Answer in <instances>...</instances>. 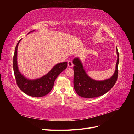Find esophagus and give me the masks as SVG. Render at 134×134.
Wrapping results in <instances>:
<instances>
[{
    "instance_id": "1",
    "label": "esophagus",
    "mask_w": 134,
    "mask_h": 134,
    "mask_svg": "<svg viewBox=\"0 0 134 134\" xmlns=\"http://www.w3.org/2000/svg\"><path fill=\"white\" fill-rule=\"evenodd\" d=\"M67 64H68V67H72L73 65H74V64H73V63H72V62L71 61V60H69V61H68Z\"/></svg>"
}]
</instances>
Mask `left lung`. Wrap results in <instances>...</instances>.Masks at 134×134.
<instances>
[{"label":"left lung","mask_w":134,"mask_h":134,"mask_svg":"<svg viewBox=\"0 0 134 134\" xmlns=\"http://www.w3.org/2000/svg\"><path fill=\"white\" fill-rule=\"evenodd\" d=\"M116 52L118 59L116 62V69L113 75L109 79L103 81H96L89 77L84 68L81 61L78 58H75L73 60L74 71V87L78 94L82 97L90 98L97 97L105 94L114 86L118 76V64H119V52L116 48Z\"/></svg>","instance_id":"8db88e82"}]
</instances>
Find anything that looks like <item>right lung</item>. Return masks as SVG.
I'll return each instance as SVG.
<instances>
[{
  "label": "right lung",
  "instance_id": "add662e5",
  "mask_svg": "<svg viewBox=\"0 0 134 134\" xmlns=\"http://www.w3.org/2000/svg\"><path fill=\"white\" fill-rule=\"evenodd\" d=\"M34 31H31L29 33ZM21 40H20L16 45L13 57V69L16 84L19 89L28 96L34 97H43L52 90L56 78L67 68V62H64L56 64L46 75L41 78L35 79H27L19 71L17 63V49Z\"/></svg>",
  "mask_w": 134,
  "mask_h": 134
}]
</instances>
